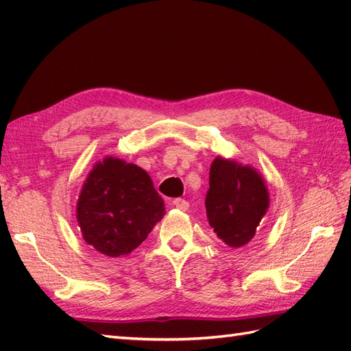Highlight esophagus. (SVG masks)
I'll return each instance as SVG.
<instances>
[{
  "label": "esophagus",
  "instance_id": "esophagus-1",
  "mask_svg": "<svg viewBox=\"0 0 351 351\" xmlns=\"http://www.w3.org/2000/svg\"><path fill=\"white\" fill-rule=\"evenodd\" d=\"M172 205L176 208V209H179V210H186L189 209V202L186 200H184V199H175L173 202H172Z\"/></svg>",
  "mask_w": 351,
  "mask_h": 351
}]
</instances>
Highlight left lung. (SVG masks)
Returning <instances> with one entry per match:
<instances>
[{"mask_svg": "<svg viewBox=\"0 0 351 351\" xmlns=\"http://www.w3.org/2000/svg\"><path fill=\"white\" fill-rule=\"evenodd\" d=\"M265 178L254 167L217 157L209 170L206 217L214 233L230 248H241L254 238L269 208Z\"/></svg>", "mask_w": 351, "mask_h": 351, "instance_id": "8db88e82", "label": "left lung"}]
</instances>
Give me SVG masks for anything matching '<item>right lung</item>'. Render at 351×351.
I'll return each mask as SVG.
<instances>
[{
	"instance_id": "obj_1",
	"label": "right lung",
	"mask_w": 351,
	"mask_h": 351,
	"mask_svg": "<svg viewBox=\"0 0 351 351\" xmlns=\"http://www.w3.org/2000/svg\"><path fill=\"white\" fill-rule=\"evenodd\" d=\"M165 213V200L148 172L110 156L95 162L76 205L84 241L108 257L136 250Z\"/></svg>"
}]
</instances>
